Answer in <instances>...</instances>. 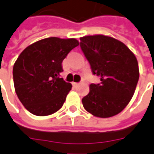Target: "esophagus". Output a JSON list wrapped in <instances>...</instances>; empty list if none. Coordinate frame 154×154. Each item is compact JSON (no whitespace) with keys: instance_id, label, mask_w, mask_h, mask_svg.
I'll list each match as a JSON object with an SVG mask.
<instances>
[{"instance_id":"1","label":"esophagus","mask_w":154,"mask_h":154,"mask_svg":"<svg viewBox=\"0 0 154 154\" xmlns=\"http://www.w3.org/2000/svg\"><path fill=\"white\" fill-rule=\"evenodd\" d=\"M72 85H73L74 87H77V86H78V85H79V83H77V82H72Z\"/></svg>"}]
</instances>
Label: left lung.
Wrapping results in <instances>:
<instances>
[{"label":"left lung","instance_id":"obj_1","mask_svg":"<svg viewBox=\"0 0 154 154\" xmlns=\"http://www.w3.org/2000/svg\"><path fill=\"white\" fill-rule=\"evenodd\" d=\"M80 41L92 73L101 77L100 83L90 85V92L82 100L83 107L98 118L118 114L137 87L139 70L136 57L125 44L110 36H87Z\"/></svg>","mask_w":154,"mask_h":154}]
</instances>
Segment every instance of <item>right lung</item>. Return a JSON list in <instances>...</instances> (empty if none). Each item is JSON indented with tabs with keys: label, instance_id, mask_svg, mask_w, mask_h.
Listing matches in <instances>:
<instances>
[{
	"label": "right lung",
	"instance_id": "obj_1",
	"mask_svg": "<svg viewBox=\"0 0 154 154\" xmlns=\"http://www.w3.org/2000/svg\"><path fill=\"white\" fill-rule=\"evenodd\" d=\"M79 45L74 38L48 37L23 50L13 66L14 87L27 110L36 116L58 111L72 89L62 77V61Z\"/></svg>",
	"mask_w": 154,
	"mask_h": 154
}]
</instances>
